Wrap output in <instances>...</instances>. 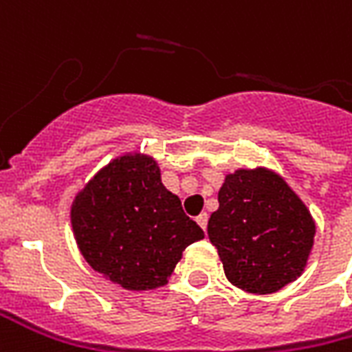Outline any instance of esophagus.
Segmentation results:
<instances>
[{
	"instance_id": "esophagus-1",
	"label": "esophagus",
	"mask_w": 352,
	"mask_h": 352,
	"mask_svg": "<svg viewBox=\"0 0 352 352\" xmlns=\"http://www.w3.org/2000/svg\"><path fill=\"white\" fill-rule=\"evenodd\" d=\"M195 221H197V225H199L201 229L206 230V223H208V216H206L205 212H203V214H199V216H197V219H195Z\"/></svg>"
}]
</instances>
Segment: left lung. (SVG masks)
Instances as JSON below:
<instances>
[{
	"instance_id": "obj_1",
	"label": "left lung",
	"mask_w": 352,
	"mask_h": 352,
	"mask_svg": "<svg viewBox=\"0 0 352 352\" xmlns=\"http://www.w3.org/2000/svg\"><path fill=\"white\" fill-rule=\"evenodd\" d=\"M219 208L208 219L225 275L251 294H273L299 277L316 223L283 177L264 168L225 177Z\"/></svg>"
}]
</instances>
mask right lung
Segmentation results:
<instances>
[{
  "instance_id": "obj_1",
  "label": "right lung",
  "mask_w": 352,
  "mask_h": 352,
  "mask_svg": "<svg viewBox=\"0 0 352 352\" xmlns=\"http://www.w3.org/2000/svg\"><path fill=\"white\" fill-rule=\"evenodd\" d=\"M72 227L88 264L125 289L164 286L182 251L205 238L146 155L104 166L75 197Z\"/></svg>"
}]
</instances>
